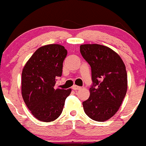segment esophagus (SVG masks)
Masks as SVG:
<instances>
[{
  "instance_id": "34e87169",
  "label": "esophagus",
  "mask_w": 146,
  "mask_h": 146,
  "mask_svg": "<svg viewBox=\"0 0 146 146\" xmlns=\"http://www.w3.org/2000/svg\"><path fill=\"white\" fill-rule=\"evenodd\" d=\"M81 87L79 86H76V85H74L72 86V89L74 90H79V89H80Z\"/></svg>"
}]
</instances>
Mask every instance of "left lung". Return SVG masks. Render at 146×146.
Instances as JSON below:
<instances>
[{"label": "left lung", "mask_w": 146, "mask_h": 146, "mask_svg": "<svg viewBox=\"0 0 146 146\" xmlns=\"http://www.w3.org/2000/svg\"><path fill=\"white\" fill-rule=\"evenodd\" d=\"M83 58L92 69L90 96L83 102L85 113L92 120L105 121L119 110L127 92V72L119 54L106 46H80Z\"/></svg>", "instance_id": "1"}]
</instances>
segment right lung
<instances>
[{
    "label": "right lung",
    "mask_w": 146,
    "mask_h": 146,
    "mask_svg": "<svg viewBox=\"0 0 146 146\" xmlns=\"http://www.w3.org/2000/svg\"><path fill=\"white\" fill-rule=\"evenodd\" d=\"M67 54V50L60 44L42 46L35 52L23 70V98L32 114L40 121L57 119L71 93V89H54Z\"/></svg>",
    "instance_id": "add662e5"
}]
</instances>
